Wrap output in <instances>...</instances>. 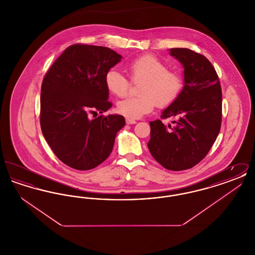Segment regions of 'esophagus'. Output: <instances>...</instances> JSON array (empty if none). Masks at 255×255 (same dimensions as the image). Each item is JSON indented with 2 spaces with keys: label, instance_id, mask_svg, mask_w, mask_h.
Segmentation results:
<instances>
[{
  "label": "esophagus",
  "instance_id": "34e87169",
  "mask_svg": "<svg viewBox=\"0 0 255 255\" xmlns=\"http://www.w3.org/2000/svg\"><path fill=\"white\" fill-rule=\"evenodd\" d=\"M126 123L127 124H135L136 122L134 120H132V119H126Z\"/></svg>",
  "mask_w": 255,
  "mask_h": 255
}]
</instances>
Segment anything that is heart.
I'll list each match as a JSON object with an SVG mask.
<instances>
[{
	"mask_svg": "<svg viewBox=\"0 0 255 255\" xmlns=\"http://www.w3.org/2000/svg\"><path fill=\"white\" fill-rule=\"evenodd\" d=\"M126 69L131 79L138 83L137 97H127L117 104L120 114L128 119H139L150 113L157 104L165 107L179 97L183 79L182 74L168 70L167 65L152 54H146L129 62ZM105 86L110 94L118 97L127 95L130 82L120 71L111 69L105 74Z\"/></svg>",
	"mask_w": 255,
	"mask_h": 255,
	"instance_id": "obj_1",
	"label": "heart"
}]
</instances>
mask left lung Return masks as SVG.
Returning <instances> with one entry per match:
<instances>
[{
	"label": "left lung",
	"mask_w": 255,
	"mask_h": 255,
	"mask_svg": "<svg viewBox=\"0 0 255 255\" xmlns=\"http://www.w3.org/2000/svg\"><path fill=\"white\" fill-rule=\"evenodd\" d=\"M182 64L183 88L161 112L176 126L150 122L148 149L159 164L172 171L189 169L205 158L215 142L222 122V90L212 64L204 55L182 48L170 49Z\"/></svg>",
	"instance_id": "1"
}]
</instances>
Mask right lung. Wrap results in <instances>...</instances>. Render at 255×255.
<instances>
[{
    "mask_svg": "<svg viewBox=\"0 0 255 255\" xmlns=\"http://www.w3.org/2000/svg\"><path fill=\"white\" fill-rule=\"evenodd\" d=\"M115 50L73 45L55 60L41 88L40 124L62 162L77 170L97 167L108 158L125 120L120 115L89 119L112 107L105 74L122 61Z\"/></svg>",
    "mask_w": 255,
    "mask_h": 255,
    "instance_id": "add662e5",
    "label": "right lung"
}]
</instances>
